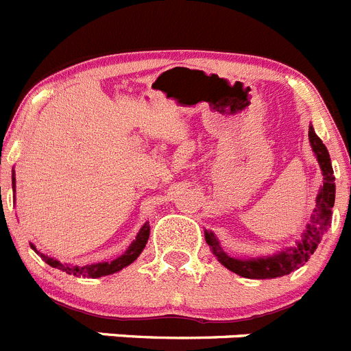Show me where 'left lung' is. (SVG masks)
<instances>
[{"label": "left lung", "instance_id": "1", "mask_svg": "<svg viewBox=\"0 0 351 351\" xmlns=\"http://www.w3.org/2000/svg\"><path fill=\"white\" fill-rule=\"evenodd\" d=\"M309 143L317 156L318 164H320L322 175H324V185L317 195V208L311 217V223H308L306 232L301 241L295 246H290L282 252L269 255V257H255V258H234L229 257L222 250L213 232L204 230V238L210 245L211 252L222 266L232 273L239 274L243 278H252V280H266V278H280L290 274L292 271L304 266L308 258L315 254L317 246L320 245V239L324 232L329 229L330 217H332L334 199H336V183H334V171L330 164L329 152L325 145L322 143L320 138L317 136L313 125H309Z\"/></svg>", "mask_w": 351, "mask_h": 351}]
</instances>
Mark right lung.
<instances>
[{"label": "right lung", "mask_w": 351, "mask_h": 351, "mask_svg": "<svg viewBox=\"0 0 351 351\" xmlns=\"http://www.w3.org/2000/svg\"><path fill=\"white\" fill-rule=\"evenodd\" d=\"M12 187H14V191H15V173L14 171H12ZM148 236H150V226H148V222H147V223H143V227L140 229L136 239H134V241L129 245V248L121 255V257H117L115 261L87 264V266L62 264V262H59L58 258L49 257V255L42 254V252H38L36 246H34L33 243H31V248H33V250L36 252V254L40 255V257H42L43 261L49 264V266L58 267V269L64 271V273L73 274V276H78V278H101V276H108V274H113V273H117V271L124 269V267H128L129 264H132V262L136 261L138 255L143 252L145 245H147Z\"/></svg>", "instance_id": "right-lung-1"}]
</instances>
